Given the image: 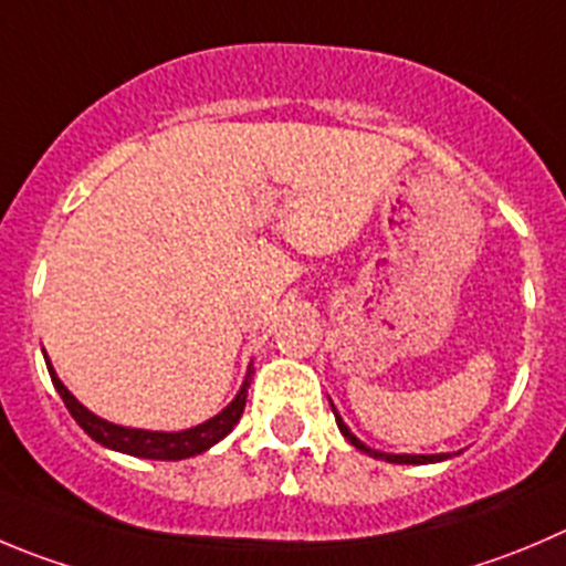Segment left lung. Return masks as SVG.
I'll return each instance as SVG.
<instances>
[{
    "label": "left lung",
    "mask_w": 566,
    "mask_h": 566,
    "mask_svg": "<svg viewBox=\"0 0 566 566\" xmlns=\"http://www.w3.org/2000/svg\"><path fill=\"white\" fill-rule=\"evenodd\" d=\"M331 408H333V413H336V424H338V430H342V433H344V439H347L349 444H353V448H358L360 453L373 455V459L389 461V464H436V461H448V459H453V455H455V453H433V455H417V453H380V450H373V448H369V444H364V441H360L358 436H355L353 430L347 428V422H344V419L338 417V411H336V406H333V402H331Z\"/></svg>",
    "instance_id": "left-lung-1"
}]
</instances>
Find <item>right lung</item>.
Here are the masks:
<instances>
[{
  "instance_id": "add662e5",
  "label": "right lung",
  "mask_w": 566,
  "mask_h": 566,
  "mask_svg": "<svg viewBox=\"0 0 566 566\" xmlns=\"http://www.w3.org/2000/svg\"><path fill=\"white\" fill-rule=\"evenodd\" d=\"M46 358V353H44ZM46 369H50V378L55 384L57 395L63 397L66 402L69 413L74 417V422L85 430L94 441H99L102 448L116 450V453H127L136 455V459H155V461H180V459H191V455L206 453L211 450L217 441H222L230 430L239 424L241 413H244L247 406V389H250V378H252V364L247 369V378L241 384L239 395L217 413V417L206 419V422L193 424V428L186 430H144V428H127V424H116L107 422V419L96 417L94 411L83 406L72 391L63 386V380L57 378L55 367H52V360L46 358Z\"/></svg>"
}]
</instances>
